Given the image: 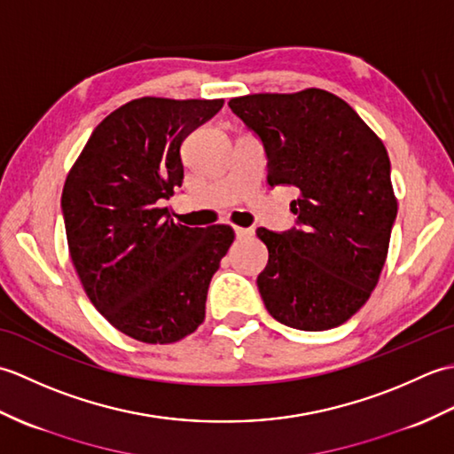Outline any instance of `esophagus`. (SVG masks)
Returning <instances> with one entry per match:
<instances>
[{"instance_id": "1", "label": "esophagus", "mask_w": 454, "mask_h": 454, "mask_svg": "<svg viewBox=\"0 0 454 454\" xmlns=\"http://www.w3.org/2000/svg\"><path fill=\"white\" fill-rule=\"evenodd\" d=\"M234 232H236V238H238V239H246V238H252V236H254V228L236 226Z\"/></svg>"}]
</instances>
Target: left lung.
<instances>
[{
    "label": "left lung",
    "instance_id": "obj_1",
    "mask_svg": "<svg viewBox=\"0 0 454 454\" xmlns=\"http://www.w3.org/2000/svg\"><path fill=\"white\" fill-rule=\"evenodd\" d=\"M230 109L263 142L267 183L293 185L296 228H257L269 249L257 277L265 308L294 330L341 325L369 301L387 262L398 200L382 140L324 90L255 93Z\"/></svg>",
    "mask_w": 454,
    "mask_h": 454
}]
</instances>
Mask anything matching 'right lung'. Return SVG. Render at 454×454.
<instances>
[{"mask_svg": "<svg viewBox=\"0 0 454 454\" xmlns=\"http://www.w3.org/2000/svg\"><path fill=\"white\" fill-rule=\"evenodd\" d=\"M224 99L140 98L103 119L67 173L62 215L91 304L124 335L173 343L205 320L226 224H176L161 207L183 183L181 144Z\"/></svg>", "mask_w": 454, "mask_h": 454, "instance_id": "right-lung-1", "label": "right lung"}]
</instances>
